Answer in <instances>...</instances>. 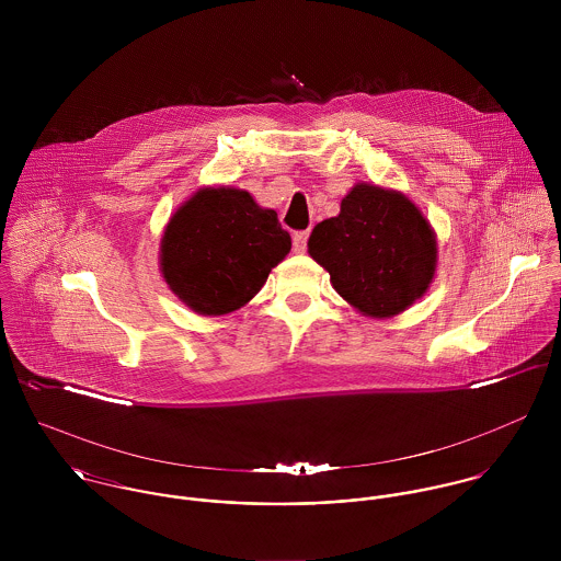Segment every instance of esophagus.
Segmentation results:
<instances>
[{
    "label": "esophagus",
    "instance_id": "34e87169",
    "mask_svg": "<svg viewBox=\"0 0 561 561\" xmlns=\"http://www.w3.org/2000/svg\"><path fill=\"white\" fill-rule=\"evenodd\" d=\"M307 241H309V231H300L294 236V252L302 254L307 250Z\"/></svg>",
    "mask_w": 561,
    "mask_h": 561
}]
</instances>
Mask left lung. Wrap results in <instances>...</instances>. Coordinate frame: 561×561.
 <instances>
[{
    "mask_svg": "<svg viewBox=\"0 0 561 561\" xmlns=\"http://www.w3.org/2000/svg\"><path fill=\"white\" fill-rule=\"evenodd\" d=\"M309 254L328 270L345 302L382 320L400 316L427 291L436 272V236L401 192L356 183L339 216L313 229Z\"/></svg>",
    "mask_w": 561,
    "mask_h": 561,
    "instance_id": "8db88e82",
    "label": "left lung"
}]
</instances>
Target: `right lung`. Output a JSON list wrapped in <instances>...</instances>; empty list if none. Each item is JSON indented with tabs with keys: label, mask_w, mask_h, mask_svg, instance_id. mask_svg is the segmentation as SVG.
<instances>
[{
	"label": "right lung",
	"mask_w": 561,
	"mask_h": 561,
	"mask_svg": "<svg viewBox=\"0 0 561 561\" xmlns=\"http://www.w3.org/2000/svg\"><path fill=\"white\" fill-rule=\"evenodd\" d=\"M291 250L274 209L238 187H203L163 229L160 267L170 291L198 316L248 305Z\"/></svg>",
	"instance_id": "add662e5"
}]
</instances>
